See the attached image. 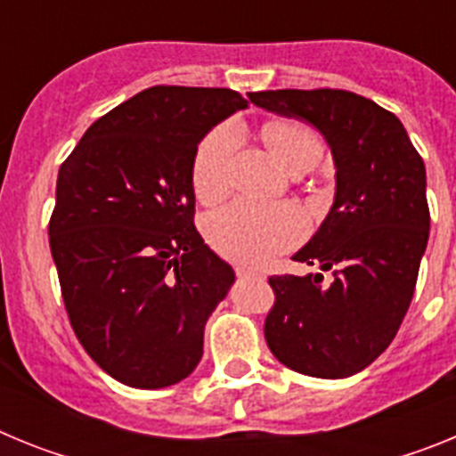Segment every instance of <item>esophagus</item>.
<instances>
[{
	"label": "esophagus",
	"mask_w": 456,
	"mask_h": 456,
	"mask_svg": "<svg viewBox=\"0 0 456 456\" xmlns=\"http://www.w3.org/2000/svg\"><path fill=\"white\" fill-rule=\"evenodd\" d=\"M237 276L240 278H247V281H256V278H263L257 272H251V269H244V267H237Z\"/></svg>",
	"instance_id": "esophagus-1"
}]
</instances>
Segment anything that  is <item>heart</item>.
I'll return each instance as SVG.
<instances>
[{
	"instance_id": "obj_1",
	"label": "heart",
	"mask_w": 456,
	"mask_h": 456,
	"mask_svg": "<svg viewBox=\"0 0 456 456\" xmlns=\"http://www.w3.org/2000/svg\"><path fill=\"white\" fill-rule=\"evenodd\" d=\"M263 136L285 168H292L301 159L317 162L322 152L320 136L299 120L267 123ZM237 146L240 136L232 125H221L200 141L191 162V184L203 203L224 199L231 189ZM205 235L221 256L257 267L292 248L305 235V216L292 203L240 199L205 219Z\"/></svg>"
}]
</instances>
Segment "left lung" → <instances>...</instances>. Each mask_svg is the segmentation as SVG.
Segmentation results:
<instances>
[{
	"label": "left lung",
	"mask_w": 456,
	"mask_h": 456,
	"mask_svg": "<svg viewBox=\"0 0 456 456\" xmlns=\"http://www.w3.org/2000/svg\"><path fill=\"white\" fill-rule=\"evenodd\" d=\"M273 114L322 132L336 164V199L297 263L333 272L272 276L276 301L265 320L273 356L294 372L345 379L393 342L416 289L429 240L422 157L400 118L340 88L248 93Z\"/></svg>",
	"instance_id": "left-lung-1"
}]
</instances>
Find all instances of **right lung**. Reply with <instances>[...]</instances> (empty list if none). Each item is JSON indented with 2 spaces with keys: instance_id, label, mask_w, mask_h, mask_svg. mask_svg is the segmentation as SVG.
Segmentation results:
<instances>
[{
  "instance_id": "1",
  "label": "right lung",
  "mask_w": 456,
  "mask_h": 456,
  "mask_svg": "<svg viewBox=\"0 0 456 456\" xmlns=\"http://www.w3.org/2000/svg\"><path fill=\"white\" fill-rule=\"evenodd\" d=\"M247 107L231 88H146L95 120L59 168L50 248L63 304L120 384L167 388L203 356L205 322L235 272L193 225L191 162Z\"/></svg>"
}]
</instances>
